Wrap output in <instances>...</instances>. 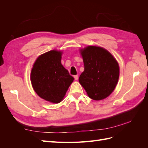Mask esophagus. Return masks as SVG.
I'll use <instances>...</instances> for the list:
<instances>
[{"instance_id": "esophagus-1", "label": "esophagus", "mask_w": 148, "mask_h": 148, "mask_svg": "<svg viewBox=\"0 0 148 148\" xmlns=\"http://www.w3.org/2000/svg\"><path fill=\"white\" fill-rule=\"evenodd\" d=\"M74 78H75V80H78V75H75V76H74Z\"/></svg>"}]
</instances>
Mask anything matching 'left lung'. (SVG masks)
Wrapping results in <instances>:
<instances>
[{
    "label": "left lung",
    "mask_w": 148,
    "mask_h": 148,
    "mask_svg": "<svg viewBox=\"0 0 148 148\" xmlns=\"http://www.w3.org/2000/svg\"><path fill=\"white\" fill-rule=\"evenodd\" d=\"M84 70L79 82L91 99L100 101L113 92L119 78V65L106 49L89 46L80 50Z\"/></svg>",
    "instance_id": "1"
}]
</instances>
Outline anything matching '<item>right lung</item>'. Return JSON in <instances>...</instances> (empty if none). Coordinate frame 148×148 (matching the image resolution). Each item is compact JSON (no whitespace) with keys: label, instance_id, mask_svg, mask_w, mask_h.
<instances>
[{"label":"right lung","instance_id":"1","mask_svg":"<svg viewBox=\"0 0 148 148\" xmlns=\"http://www.w3.org/2000/svg\"><path fill=\"white\" fill-rule=\"evenodd\" d=\"M62 52L52 50L38 57L31 72L34 91L42 99L59 103L64 99L73 77L61 64Z\"/></svg>","mask_w":148,"mask_h":148}]
</instances>
